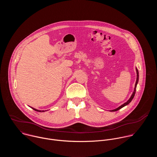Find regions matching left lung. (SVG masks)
Wrapping results in <instances>:
<instances>
[{
	"label": "left lung",
	"mask_w": 157,
	"mask_h": 157,
	"mask_svg": "<svg viewBox=\"0 0 157 157\" xmlns=\"http://www.w3.org/2000/svg\"><path fill=\"white\" fill-rule=\"evenodd\" d=\"M136 71H137V79H136V85H135V88H134V91H133V93H132V94L130 98L126 102H125L124 104H122V105H121V106L119 107L118 108H117V109H114V110H110V111H116V110H118L121 109L123 107H124V106L127 105V104H128L132 101V100L133 99V97H134V96H135V94H136V87H137V84L138 81H139V71H138V70H137V68H136Z\"/></svg>",
	"instance_id": "obj_1"
}]
</instances>
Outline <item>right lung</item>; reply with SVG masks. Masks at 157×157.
<instances>
[{
    "label": "right lung",
    "mask_w": 157,
    "mask_h": 157,
    "mask_svg": "<svg viewBox=\"0 0 157 157\" xmlns=\"http://www.w3.org/2000/svg\"><path fill=\"white\" fill-rule=\"evenodd\" d=\"M33 110H36V111H37V112H44V110H37V109H34V108H32Z\"/></svg>",
    "instance_id": "right-lung-1"
}]
</instances>
